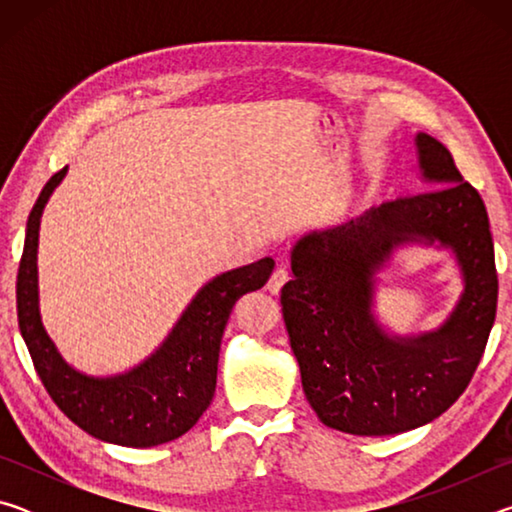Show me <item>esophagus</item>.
I'll use <instances>...</instances> for the list:
<instances>
[{
	"label": "esophagus",
	"mask_w": 512,
	"mask_h": 512,
	"mask_svg": "<svg viewBox=\"0 0 512 512\" xmlns=\"http://www.w3.org/2000/svg\"><path fill=\"white\" fill-rule=\"evenodd\" d=\"M287 282H289V271L284 266H277L271 275V280H268V291H271L273 296H277Z\"/></svg>",
	"instance_id": "34e87169"
}]
</instances>
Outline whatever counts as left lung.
I'll return each instance as SVG.
<instances>
[{"label":"left lung","mask_w":512,"mask_h":512,"mask_svg":"<svg viewBox=\"0 0 512 512\" xmlns=\"http://www.w3.org/2000/svg\"><path fill=\"white\" fill-rule=\"evenodd\" d=\"M433 189L370 207L357 219L302 237L282 316L302 391L320 422L354 436H391L438 418L470 384L497 314V266L479 192L452 153L415 137ZM452 247L464 273L457 309L433 333L386 335L371 314L374 273L402 243Z\"/></svg>","instance_id":"obj_1"}]
</instances>
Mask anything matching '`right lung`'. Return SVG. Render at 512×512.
Returning a JSON list of instances; mask_svg holds the SVG:
<instances>
[{"instance_id":"right-lung-1","label":"right lung","mask_w":512,"mask_h":512,"mask_svg":"<svg viewBox=\"0 0 512 512\" xmlns=\"http://www.w3.org/2000/svg\"><path fill=\"white\" fill-rule=\"evenodd\" d=\"M67 167L42 187L27 221L17 268V323L47 393L69 420L90 436L124 447H155L176 440L198 422L216 388L221 336L232 307L262 289L273 273L271 257L235 268L198 291L158 350L115 377H88L60 357L40 320L38 230L49 196Z\"/></svg>"}]
</instances>
